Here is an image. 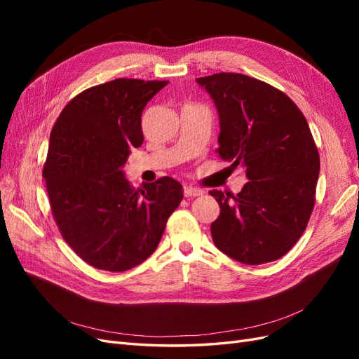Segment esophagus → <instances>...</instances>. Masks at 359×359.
Listing matches in <instances>:
<instances>
[{
    "mask_svg": "<svg viewBox=\"0 0 359 359\" xmlns=\"http://www.w3.org/2000/svg\"><path fill=\"white\" fill-rule=\"evenodd\" d=\"M184 194H186V198H198V196H202L203 190H201L198 187H186Z\"/></svg>",
    "mask_w": 359,
    "mask_h": 359,
    "instance_id": "esophagus-1",
    "label": "esophagus"
}]
</instances>
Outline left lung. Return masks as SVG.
I'll list each match as a JSON object with an SVG mask.
<instances>
[{"mask_svg":"<svg viewBox=\"0 0 359 359\" xmlns=\"http://www.w3.org/2000/svg\"><path fill=\"white\" fill-rule=\"evenodd\" d=\"M196 82L219 112L217 153L248 178L236 196L210 191L220 205L212 241L241 264L273 262L297 244L314 206L320 160L307 119L285 93L250 76Z\"/></svg>","mask_w":359,"mask_h":359,"instance_id":"obj_1","label":"left lung"}]
</instances>
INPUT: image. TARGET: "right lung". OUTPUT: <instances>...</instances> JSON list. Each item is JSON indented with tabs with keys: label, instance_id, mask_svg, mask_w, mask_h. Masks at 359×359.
I'll use <instances>...</instances> for the list:
<instances>
[{
	"label": "right lung",
	"instance_id": "obj_1",
	"mask_svg": "<svg viewBox=\"0 0 359 359\" xmlns=\"http://www.w3.org/2000/svg\"><path fill=\"white\" fill-rule=\"evenodd\" d=\"M168 81L115 79L85 90L53 126L43 168L53 219L66 243L94 268L121 273L161 240L182 186L169 177L135 190L124 175L144 142L142 112Z\"/></svg>",
	"mask_w": 359,
	"mask_h": 359
}]
</instances>
